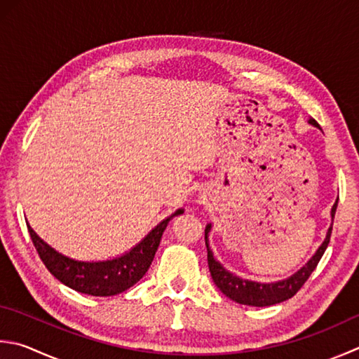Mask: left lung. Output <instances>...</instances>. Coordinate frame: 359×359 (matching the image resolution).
Listing matches in <instances>:
<instances>
[{
	"label": "left lung",
	"instance_id": "8db88e82",
	"mask_svg": "<svg viewBox=\"0 0 359 359\" xmlns=\"http://www.w3.org/2000/svg\"><path fill=\"white\" fill-rule=\"evenodd\" d=\"M310 123L319 128V124L316 123V119H310ZM336 207H338V201L334 202V205L332 208V217H334ZM210 229H212V226L208 224V226L205 227V244H207V252H208V255H207L208 268H210V273H212L215 285L219 287L222 294H226L229 299L235 300L236 304L249 305V306H271V305L280 304V302H285V300L296 296V294L300 291V287L305 285L308 278H310V276L316 269V266H318V263L320 262V258H322V255H324V252L330 243L333 224H332V227L328 229L325 241L322 243V245L318 249V252H316L314 257L304 266V268L294 273L292 277L283 280V282L268 283V285L243 280L224 269L221 263L215 259L212 250L208 249L207 235H208Z\"/></svg>",
	"mask_w": 359,
	"mask_h": 359
}]
</instances>
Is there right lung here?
<instances>
[{"label":"right lung","instance_id":"obj_1","mask_svg":"<svg viewBox=\"0 0 359 359\" xmlns=\"http://www.w3.org/2000/svg\"><path fill=\"white\" fill-rule=\"evenodd\" d=\"M182 213L184 210H177L171 217L161 221L129 254L101 263H83L63 257L41 241L29 226H27V230H29L31 240L41 262L59 282L77 292L95 297H107L129 290L140 278H143L158 249L161 235H163L168 222L174 216Z\"/></svg>","mask_w":359,"mask_h":359}]
</instances>
